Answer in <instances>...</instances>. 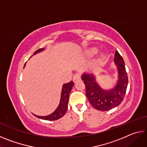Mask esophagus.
<instances>
[{
    "label": "esophagus",
    "mask_w": 147,
    "mask_h": 147,
    "mask_svg": "<svg viewBox=\"0 0 147 147\" xmlns=\"http://www.w3.org/2000/svg\"><path fill=\"white\" fill-rule=\"evenodd\" d=\"M81 78V76H80V74L79 73H76L73 76V81L74 82H77L79 81L80 80Z\"/></svg>",
    "instance_id": "esophagus-1"
}]
</instances>
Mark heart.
I'll list each match as a JSON object with an SVG mask.
<instances>
[{"instance_id": "obj_1", "label": "heart", "mask_w": 147, "mask_h": 147, "mask_svg": "<svg viewBox=\"0 0 147 147\" xmlns=\"http://www.w3.org/2000/svg\"><path fill=\"white\" fill-rule=\"evenodd\" d=\"M96 53H97V49L95 48H93L89 50L88 54L89 56H93L94 55V54H96Z\"/></svg>"}]
</instances>
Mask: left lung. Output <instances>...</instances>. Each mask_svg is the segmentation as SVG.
Wrapping results in <instances>:
<instances>
[{
	"label": "left lung",
	"mask_w": 147,
	"mask_h": 147,
	"mask_svg": "<svg viewBox=\"0 0 147 147\" xmlns=\"http://www.w3.org/2000/svg\"><path fill=\"white\" fill-rule=\"evenodd\" d=\"M114 61L117 67L118 80L113 88L104 90L96 82L93 74L84 73L82 80L86 85V93L92 106L97 110L107 111L120 104L125 95L128 86V76L123 58L116 51Z\"/></svg>",
	"instance_id": "1"
}]
</instances>
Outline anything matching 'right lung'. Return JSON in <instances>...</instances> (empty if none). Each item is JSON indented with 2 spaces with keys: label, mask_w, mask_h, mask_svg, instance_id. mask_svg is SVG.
<instances>
[{
  "label": "right lung",
  "mask_w": 147,
  "mask_h": 147,
  "mask_svg": "<svg viewBox=\"0 0 147 147\" xmlns=\"http://www.w3.org/2000/svg\"><path fill=\"white\" fill-rule=\"evenodd\" d=\"M44 49H40L36 51L34 54H36L37 53H39V52L43 51ZM26 64H24L25 66ZM74 85L73 82H70L67 84H64L62 87L61 90V100L59 102V104L58 108L54 111L53 113L51 115L47 116H38L34 114L37 117L41 119H43V120H47V121H54L57 120V119H60L65 114L67 109L68 107V100H69V96L70 92L71 91L73 86Z\"/></svg>",
  "instance_id": "1"
}]
</instances>
